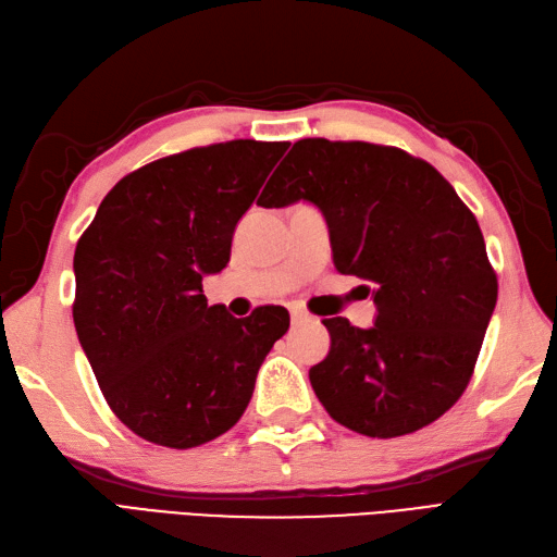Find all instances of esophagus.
Masks as SVG:
<instances>
[{"instance_id":"34e87169","label":"esophagus","mask_w":557,"mask_h":557,"mask_svg":"<svg viewBox=\"0 0 557 557\" xmlns=\"http://www.w3.org/2000/svg\"><path fill=\"white\" fill-rule=\"evenodd\" d=\"M290 319H293V323H305V321H311V314H307V311L300 307H295V309H290Z\"/></svg>"}]
</instances>
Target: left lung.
<instances>
[{
    "label": "left lung",
    "mask_w": 557,
    "mask_h": 557,
    "mask_svg": "<svg viewBox=\"0 0 557 557\" xmlns=\"http://www.w3.org/2000/svg\"><path fill=\"white\" fill-rule=\"evenodd\" d=\"M309 200L341 274L373 283L377 317L323 319L331 351L309 381L337 423L366 437L430 425L463 395L498 283L474 214L430 165L395 146L300 139L257 206Z\"/></svg>",
    "instance_id": "8db88e82"
}]
</instances>
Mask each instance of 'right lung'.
Instances as JSON below:
<instances>
[{
  "instance_id": "obj_1",
  "label": "right lung",
  "mask_w": 557,
  "mask_h": 557,
  "mask_svg": "<svg viewBox=\"0 0 557 557\" xmlns=\"http://www.w3.org/2000/svg\"><path fill=\"white\" fill-rule=\"evenodd\" d=\"M288 146L236 139L148 162L108 191L77 240L79 345L108 406L146 442L194 449L234 428L288 331V309L236 319L202 295Z\"/></svg>"
}]
</instances>
